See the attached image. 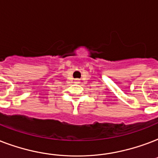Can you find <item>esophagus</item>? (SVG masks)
Listing matches in <instances>:
<instances>
[{
	"label": "esophagus",
	"mask_w": 158,
	"mask_h": 158,
	"mask_svg": "<svg viewBox=\"0 0 158 158\" xmlns=\"http://www.w3.org/2000/svg\"><path fill=\"white\" fill-rule=\"evenodd\" d=\"M76 82H79V81H76Z\"/></svg>",
	"instance_id": "esophagus-1"
}]
</instances>
